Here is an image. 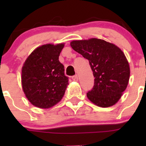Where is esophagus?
<instances>
[{"label":"esophagus","instance_id":"esophagus-1","mask_svg":"<svg viewBox=\"0 0 146 146\" xmlns=\"http://www.w3.org/2000/svg\"><path fill=\"white\" fill-rule=\"evenodd\" d=\"M72 79H73V80H74V81H78V77L77 75H75V76H72Z\"/></svg>","mask_w":146,"mask_h":146}]
</instances>
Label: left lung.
<instances>
[{
	"label": "left lung",
	"mask_w": 146,
	"mask_h": 146,
	"mask_svg": "<svg viewBox=\"0 0 146 146\" xmlns=\"http://www.w3.org/2000/svg\"><path fill=\"white\" fill-rule=\"evenodd\" d=\"M70 46L89 61L95 83L87 97L101 107H109L119 100L130 76L129 62L123 51L113 44L92 38L76 40Z\"/></svg>",
	"instance_id": "1"
}]
</instances>
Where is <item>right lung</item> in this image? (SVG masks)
<instances>
[{"mask_svg":"<svg viewBox=\"0 0 146 146\" xmlns=\"http://www.w3.org/2000/svg\"><path fill=\"white\" fill-rule=\"evenodd\" d=\"M64 44H44L34 50L22 68V85L26 98L39 108L48 109L64 97L68 78L58 60Z\"/></svg>","mask_w":146,"mask_h":146,"instance_id":"1","label":"right lung"}]
</instances>
